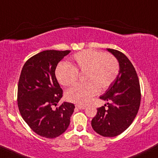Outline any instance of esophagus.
Wrapping results in <instances>:
<instances>
[{"mask_svg": "<svg viewBox=\"0 0 158 158\" xmlns=\"http://www.w3.org/2000/svg\"><path fill=\"white\" fill-rule=\"evenodd\" d=\"M75 107L77 108L80 109V110H83V109L85 108V107H86V106H81V105H76Z\"/></svg>", "mask_w": 158, "mask_h": 158, "instance_id": "obj_1", "label": "esophagus"}]
</instances>
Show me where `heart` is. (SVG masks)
<instances>
[{
  "instance_id": "obj_1",
  "label": "heart",
  "mask_w": 158,
  "mask_h": 158,
  "mask_svg": "<svg viewBox=\"0 0 158 158\" xmlns=\"http://www.w3.org/2000/svg\"><path fill=\"white\" fill-rule=\"evenodd\" d=\"M118 60L110 54L94 50H85L73 56L69 64H59L56 70L58 83L64 86L73 85L78 74L85 73L84 84L77 85L66 92L68 101L77 104L88 102L99 90L108 89L119 73Z\"/></svg>"
}]
</instances>
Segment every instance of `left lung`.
<instances>
[{
    "mask_svg": "<svg viewBox=\"0 0 158 158\" xmlns=\"http://www.w3.org/2000/svg\"><path fill=\"white\" fill-rule=\"evenodd\" d=\"M119 64V73L101 100L108 103L97 108L91 120V127L104 137H114L122 133L133 122L141 103V88L137 73L128 58L118 50L107 49ZM108 108H105V106Z\"/></svg>",
    "mask_w": 158,
    "mask_h": 158,
    "instance_id": "8db88e82",
    "label": "left lung"
}]
</instances>
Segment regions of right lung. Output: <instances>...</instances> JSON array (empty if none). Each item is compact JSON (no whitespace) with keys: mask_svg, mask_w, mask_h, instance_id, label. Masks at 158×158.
Here are the masks:
<instances>
[{"mask_svg":"<svg viewBox=\"0 0 158 158\" xmlns=\"http://www.w3.org/2000/svg\"><path fill=\"white\" fill-rule=\"evenodd\" d=\"M70 50H44L25 62L17 87V105L25 122L37 135L54 139L66 131L74 112L73 103L64 102L53 109L63 96L55 71Z\"/></svg>","mask_w":158,"mask_h":158,"instance_id":"right-lung-1","label":"right lung"}]
</instances>
